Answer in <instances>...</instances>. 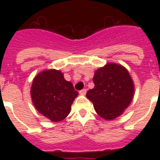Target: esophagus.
Instances as JSON below:
<instances>
[{"instance_id":"obj_1","label":"esophagus","mask_w":160,"mask_h":160,"mask_svg":"<svg viewBox=\"0 0 160 160\" xmlns=\"http://www.w3.org/2000/svg\"><path fill=\"white\" fill-rule=\"evenodd\" d=\"M80 94H82V95H85V94H87V90L86 89H82V90H80Z\"/></svg>"}]
</instances>
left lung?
Returning a JSON list of instances; mask_svg holds the SVG:
<instances>
[{
  "label": "left lung",
  "mask_w": 160,
  "mask_h": 160,
  "mask_svg": "<svg viewBox=\"0 0 160 160\" xmlns=\"http://www.w3.org/2000/svg\"><path fill=\"white\" fill-rule=\"evenodd\" d=\"M94 87L87 93L97 114L113 120L123 113L131 102L135 92L132 78L124 66L107 63L94 73Z\"/></svg>",
  "instance_id": "8db88e82"
}]
</instances>
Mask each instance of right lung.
<instances>
[{"label":"right lung","mask_w":160,"mask_h":160,"mask_svg":"<svg viewBox=\"0 0 160 160\" xmlns=\"http://www.w3.org/2000/svg\"><path fill=\"white\" fill-rule=\"evenodd\" d=\"M30 94L38 112L52 122H60L70 114L78 93L60 70H46L34 78Z\"/></svg>","instance_id":"1"}]
</instances>
